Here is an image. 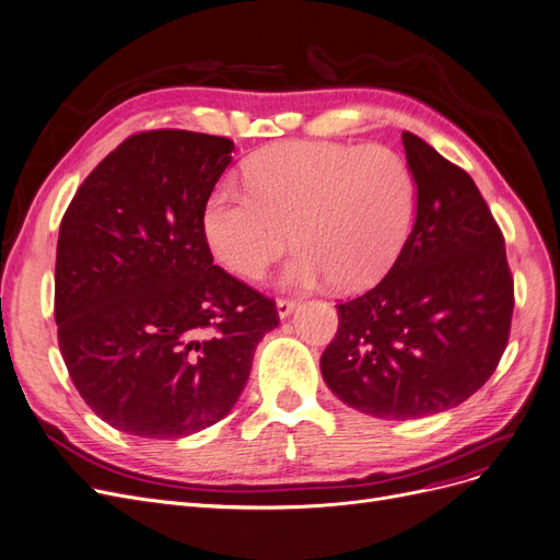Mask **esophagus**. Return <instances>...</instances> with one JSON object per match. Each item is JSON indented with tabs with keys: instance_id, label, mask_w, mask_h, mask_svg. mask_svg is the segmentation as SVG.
<instances>
[{
	"instance_id": "1",
	"label": "esophagus",
	"mask_w": 560,
	"mask_h": 560,
	"mask_svg": "<svg viewBox=\"0 0 560 560\" xmlns=\"http://www.w3.org/2000/svg\"><path fill=\"white\" fill-rule=\"evenodd\" d=\"M296 301H291V299H280L278 303H276V310H278V316L280 318H287L291 312H294L296 310Z\"/></svg>"
}]
</instances>
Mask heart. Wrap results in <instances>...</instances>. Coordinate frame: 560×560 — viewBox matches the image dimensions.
<instances>
[{"label":"heart","mask_w":560,"mask_h":560,"mask_svg":"<svg viewBox=\"0 0 560 560\" xmlns=\"http://www.w3.org/2000/svg\"><path fill=\"white\" fill-rule=\"evenodd\" d=\"M244 179L246 189L211 191L202 232L217 261L246 280L261 278L291 236L299 250L282 271L287 287H371L401 255L415 223L412 171L385 145L282 143L255 154Z\"/></svg>","instance_id":"obj_1"}]
</instances>
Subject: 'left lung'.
I'll use <instances>...</instances> for the list:
<instances>
[{
  "label": "left lung",
  "instance_id": "8db88e82",
  "mask_svg": "<svg viewBox=\"0 0 560 560\" xmlns=\"http://www.w3.org/2000/svg\"><path fill=\"white\" fill-rule=\"evenodd\" d=\"M417 217L389 273L337 305L322 374L339 401L378 419H421L481 389L505 351L513 278L503 234L474 179L404 131Z\"/></svg>",
  "mask_w": 560,
  "mask_h": 560
}]
</instances>
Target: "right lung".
Returning <instances> with one entry per match:
<instances>
[{"mask_svg":"<svg viewBox=\"0 0 560 560\" xmlns=\"http://www.w3.org/2000/svg\"><path fill=\"white\" fill-rule=\"evenodd\" d=\"M234 143L186 129L125 139L59 230L55 318L68 374L116 431L150 440L221 421L278 310L214 266L202 209Z\"/></svg>","mask_w":560,"mask_h":560,"instance_id":"right-lung-1","label":"right lung"}]
</instances>
